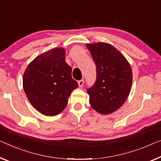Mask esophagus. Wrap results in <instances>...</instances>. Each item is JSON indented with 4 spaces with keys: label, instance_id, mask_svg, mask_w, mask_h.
I'll return each instance as SVG.
<instances>
[{
    "label": "esophagus",
    "instance_id": "obj_1",
    "mask_svg": "<svg viewBox=\"0 0 161 161\" xmlns=\"http://www.w3.org/2000/svg\"><path fill=\"white\" fill-rule=\"evenodd\" d=\"M78 86L79 87H82V86H83V83H84V80H78Z\"/></svg>",
    "mask_w": 161,
    "mask_h": 161
}]
</instances>
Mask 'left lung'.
<instances>
[{"mask_svg":"<svg viewBox=\"0 0 161 161\" xmlns=\"http://www.w3.org/2000/svg\"><path fill=\"white\" fill-rule=\"evenodd\" d=\"M96 67L94 85L87 89L93 109L108 114L122 106L129 96L132 72L128 61L112 44H87Z\"/></svg>","mask_w":161,"mask_h":161,"instance_id":"obj_1","label":"left lung"}]
</instances>
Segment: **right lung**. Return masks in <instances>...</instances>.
<instances>
[{
	"label": "right lung",
	"mask_w": 161,
	"mask_h": 161,
	"mask_svg": "<svg viewBox=\"0 0 161 161\" xmlns=\"http://www.w3.org/2000/svg\"><path fill=\"white\" fill-rule=\"evenodd\" d=\"M65 55L64 48L50 49L36 57L24 72V92L31 104L44 115L63 112L72 91L78 87Z\"/></svg>",
	"instance_id": "right-lung-1"
}]
</instances>
